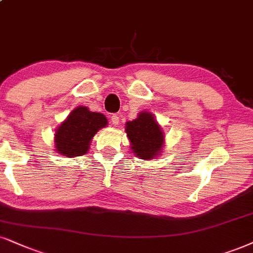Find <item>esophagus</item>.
<instances>
[{"instance_id": "34e87169", "label": "esophagus", "mask_w": 253, "mask_h": 253, "mask_svg": "<svg viewBox=\"0 0 253 253\" xmlns=\"http://www.w3.org/2000/svg\"><path fill=\"white\" fill-rule=\"evenodd\" d=\"M111 123L112 125H114V126H117V125L119 124V117H118L117 114H113V116L111 117Z\"/></svg>"}]
</instances>
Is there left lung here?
<instances>
[{
  "label": "left lung",
  "mask_w": 253,
  "mask_h": 253,
  "mask_svg": "<svg viewBox=\"0 0 253 253\" xmlns=\"http://www.w3.org/2000/svg\"><path fill=\"white\" fill-rule=\"evenodd\" d=\"M126 133L136 156L148 160L159 155L165 136L153 114L141 112L136 119L126 124Z\"/></svg>",
  "instance_id": "left-lung-1"
}]
</instances>
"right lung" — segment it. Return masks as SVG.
I'll return each instance as SVG.
<instances>
[{"mask_svg":"<svg viewBox=\"0 0 253 253\" xmlns=\"http://www.w3.org/2000/svg\"><path fill=\"white\" fill-rule=\"evenodd\" d=\"M106 125L107 119L104 114L91 112L87 107H77L57 129V152L68 158L84 155L94 134Z\"/></svg>","mask_w":253,"mask_h":253,"instance_id":"obj_1","label":"right lung"}]
</instances>
